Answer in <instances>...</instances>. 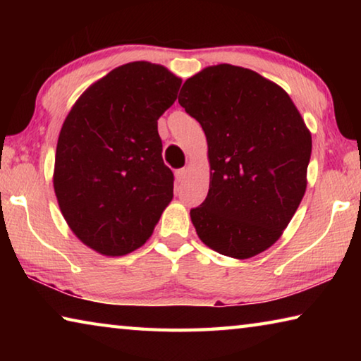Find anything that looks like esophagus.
Wrapping results in <instances>:
<instances>
[{"instance_id": "1", "label": "esophagus", "mask_w": 361, "mask_h": 361, "mask_svg": "<svg viewBox=\"0 0 361 361\" xmlns=\"http://www.w3.org/2000/svg\"><path fill=\"white\" fill-rule=\"evenodd\" d=\"M186 175H188V170H186V169H178V170H176V172H175V181L180 185V183L185 181Z\"/></svg>"}]
</instances>
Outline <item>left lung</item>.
<instances>
[{
  "label": "left lung",
  "instance_id": "1",
  "mask_svg": "<svg viewBox=\"0 0 361 361\" xmlns=\"http://www.w3.org/2000/svg\"><path fill=\"white\" fill-rule=\"evenodd\" d=\"M178 103L209 145V194L191 210L199 239L229 258L262 253L307 188L312 137L301 113L279 84L229 63L188 78Z\"/></svg>",
  "mask_w": 361,
  "mask_h": 361
}]
</instances>
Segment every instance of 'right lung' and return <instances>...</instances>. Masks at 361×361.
<instances>
[{
  "label": "right lung",
  "mask_w": 361,
  "mask_h": 361,
  "mask_svg": "<svg viewBox=\"0 0 361 361\" xmlns=\"http://www.w3.org/2000/svg\"><path fill=\"white\" fill-rule=\"evenodd\" d=\"M181 85L166 66L121 65L90 84L60 130L54 191L79 240L105 256L145 245L173 199L157 119Z\"/></svg>",
  "instance_id": "add662e5"
}]
</instances>
